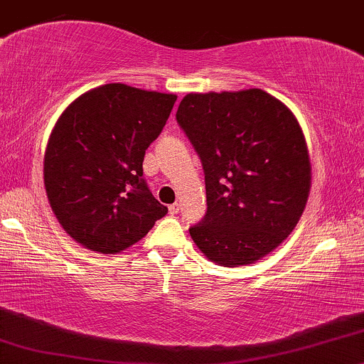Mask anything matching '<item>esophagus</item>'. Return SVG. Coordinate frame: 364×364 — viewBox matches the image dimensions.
<instances>
[{
	"label": "esophagus",
	"instance_id": "esophagus-1",
	"mask_svg": "<svg viewBox=\"0 0 364 364\" xmlns=\"http://www.w3.org/2000/svg\"><path fill=\"white\" fill-rule=\"evenodd\" d=\"M178 210H181V205H178V204L168 205V213L172 214V216H175V214H178Z\"/></svg>",
	"mask_w": 364,
	"mask_h": 364
}]
</instances>
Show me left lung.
I'll return each mask as SVG.
<instances>
[{
  "instance_id": "8db88e82",
  "label": "left lung",
  "mask_w": 364,
  "mask_h": 364,
  "mask_svg": "<svg viewBox=\"0 0 364 364\" xmlns=\"http://www.w3.org/2000/svg\"><path fill=\"white\" fill-rule=\"evenodd\" d=\"M177 123L200 156L208 213L191 228L204 257L251 264L297 226L311 192V159L297 118L262 89L191 92Z\"/></svg>"
}]
</instances>
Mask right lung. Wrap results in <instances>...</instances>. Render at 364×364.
Segmentation results:
<instances>
[{
	"label": "right lung",
	"instance_id": "add662e5",
	"mask_svg": "<svg viewBox=\"0 0 364 364\" xmlns=\"http://www.w3.org/2000/svg\"><path fill=\"white\" fill-rule=\"evenodd\" d=\"M175 101V94L105 84L80 94L57 119L43 183L52 213L75 243L121 253L167 214L146 187L143 159Z\"/></svg>",
	"mask_w": 364,
	"mask_h": 364
}]
</instances>
